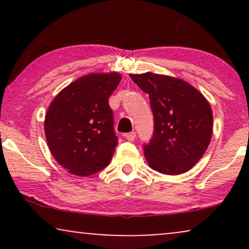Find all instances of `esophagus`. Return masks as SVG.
I'll use <instances>...</instances> for the list:
<instances>
[{
    "label": "esophagus",
    "instance_id": "1",
    "mask_svg": "<svg viewBox=\"0 0 249 249\" xmlns=\"http://www.w3.org/2000/svg\"><path fill=\"white\" fill-rule=\"evenodd\" d=\"M124 137H125V139H128L129 142H132L136 138V132H134V131L128 132V134H125Z\"/></svg>",
    "mask_w": 249,
    "mask_h": 249
}]
</instances>
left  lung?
<instances>
[{
	"instance_id": "obj_1",
	"label": "left lung",
	"mask_w": 249,
	"mask_h": 249,
	"mask_svg": "<svg viewBox=\"0 0 249 249\" xmlns=\"http://www.w3.org/2000/svg\"><path fill=\"white\" fill-rule=\"evenodd\" d=\"M148 94L154 134L144 154L148 165L163 175L189 171L202 159L213 132V113L198 89L180 79L153 72L130 74Z\"/></svg>"
}]
</instances>
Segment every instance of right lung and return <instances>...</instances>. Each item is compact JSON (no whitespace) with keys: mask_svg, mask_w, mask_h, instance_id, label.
I'll list each match as a JSON object with an SVG mask.
<instances>
[{"mask_svg":"<svg viewBox=\"0 0 249 249\" xmlns=\"http://www.w3.org/2000/svg\"><path fill=\"white\" fill-rule=\"evenodd\" d=\"M118 72L89 73L64 87L47 108L44 130L53 158L71 175L87 177L110 163L118 138L108 97Z\"/></svg>","mask_w":249,"mask_h":249,"instance_id":"add662e5","label":"right lung"}]
</instances>
